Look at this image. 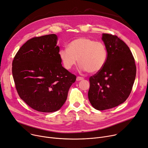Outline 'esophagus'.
Wrapping results in <instances>:
<instances>
[{
  "label": "esophagus",
  "instance_id": "obj_1",
  "mask_svg": "<svg viewBox=\"0 0 148 148\" xmlns=\"http://www.w3.org/2000/svg\"><path fill=\"white\" fill-rule=\"evenodd\" d=\"M83 80V77H80V76L77 77V81H80V80Z\"/></svg>",
  "mask_w": 148,
  "mask_h": 148
}]
</instances>
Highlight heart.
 <instances>
[{"label": "heart", "instance_id": "obj_1", "mask_svg": "<svg viewBox=\"0 0 148 148\" xmlns=\"http://www.w3.org/2000/svg\"><path fill=\"white\" fill-rule=\"evenodd\" d=\"M105 45L92 39L80 37L70 42L68 49H61L59 56L64 66L71 69L79 59L80 68L89 73H96L104 66L107 60Z\"/></svg>", "mask_w": 148, "mask_h": 148}]
</instances>
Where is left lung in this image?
Instances as JSON below:
<instances>
[{
    "label": "left lung",
    "instance_id": "8db88e82",
    "mask_svg": "<svg viewBox=\"0 0 148 148\" xmlns=\"http://www.w3.org/2000/svg\"><path fill=\"white\" fill-rule=\"evenodd\" d=\"M107 55L103 68L89 77L88 98L98 110L115 107L129 97L136 79L135 60L128 45L116 35L103 34Z\"/></svg>",
    "mask_w": 148,
    "mask_h": 148
}]
</instances>
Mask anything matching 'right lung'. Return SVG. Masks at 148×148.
I'll return each mask as SVG.
<instances>
[{"instance_id": "1", "label": "right lung", "mask_w": 148, "mask_h": 148, "mask_svg": "<svg viewBox=\"0 0 148 148\" xmlns=\"http://www.w3.org/2000/svg\"><path fill=\"white\" fill-rule=\"evenodd\" d=\"M57 40L55 34L31 38L12 61V76L19 97L38 112L60 109L76 80V76L62 65Z\"/></svg>"}]
</instances>
